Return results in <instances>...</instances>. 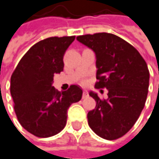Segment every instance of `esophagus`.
Instances as JSON below:
<instances>
[{
	"instance_id": "esophagus-1",
	"label": "esophagus",
	"mask_w": 159,
	"mask_h": 159,
	"mask_svg": "<svg viewBox=\"0 0 159 159\" xmlns=\"http://www.w3.org/2000/svg\"><path fill=\"white\" fill-rule=\"evenodd\" d=\"M89 96V92L87 90H84L83 91V98H87Z\"/></svg>"
}]
</instances>
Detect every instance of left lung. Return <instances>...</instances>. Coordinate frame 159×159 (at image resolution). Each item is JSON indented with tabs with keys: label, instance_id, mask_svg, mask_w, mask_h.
<instances>
[{
	"label": "left lung",
	"instance_id": "left-lung-1",
	"mask_svg": "<svg viewBox=\"0 0 159 159\" xmlns=\"http://www.w3.org/2000/svg\"><path fill=\"white\" fill-rule=\"evenodd\" d=\"M76 39L95 53V88L108 90L107 100L89 92L96 107L88 113L89 125L105 139H119L133 127L144 107L149 88L148 67L131 44L113 34L97 33Z\"/></svg>",
	"mask_w": 159,
	"mask_h": 159
}]
</instances>
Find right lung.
<instances>
[{
  "mask_svg": "<svg viewBox=\"0 0 159 159\" xmlns=\"http://www.w3.org/2000/svg\"><path fill=\"white\" fill-rule=\"evenodd\" d=\"M75 37L49 38L23 55L11 76L10 93L21 126L39 138L58 134L66 125L70 106L82 98L76 85L66 91L52 87L53 75L63 70V56Z\"/></svg>",
  "mask_w": 159,
  "mask_h": 159,
  "instance_id": "add662e5",
  "label": "right lung"
}]
</instances>
